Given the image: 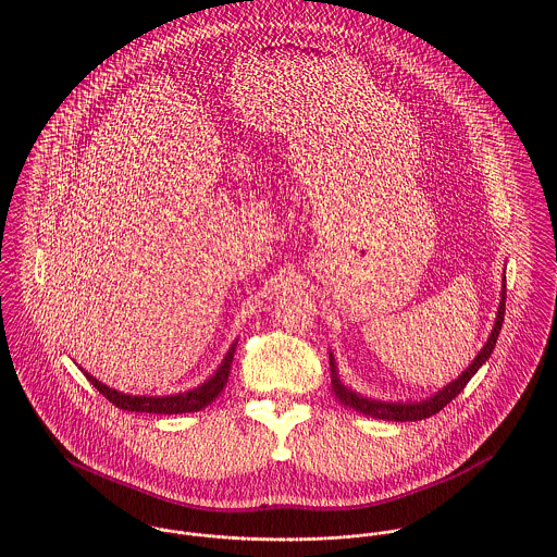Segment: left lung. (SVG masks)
I'll list each match as a JSON object with an SVG mask.
<instances>
[{"label":"left lung","mask_w":557,"mask_h":557,"mask_svg":"<svg viewBox=\"0 0 557 557\" xmlns=\"http://www.w3.org/2000/svg\"><path fill=\"white\" fill-rule=\"evenodd\" d=\"M504 313H506V289H502V302H499V309H497V319H495V325H493V332L488 336V341L484 343V347L478 351L476 360L470 364V369L459 377L455 380L453 384H448L442 393H437L435 397L429 398V400H422V403H382V400H369V398L360 397L351 391H347L341 380L336 377V369H334V362H332V356H330V369H332V393L336 395V398L349 407V409H356L364 416H371V418H382V420H395V422H407V420H422V418H429V416H435L440 409H444L453 398L457 395H461V391L468 386V382L476 375L478 369L484 364V360L491 356L495 343H497V336H499V330H502V323H504Z\"/></svg>","instance_id":"8db88e82"}]
</instances>
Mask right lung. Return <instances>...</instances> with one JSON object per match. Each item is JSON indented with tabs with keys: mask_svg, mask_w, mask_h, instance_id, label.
I'll list each match as a JSON object with an SVG mask.
<instances>
[{
	"mask_svg": "<svg viewBox=\"0 0 557 557\" xmlns=\"http://www.w3.org/2000/svg\"><path fill=\"white\" fill-rule=\"evenodd\" d=\"M234 351H236V343L227 351V356H225L223 364L219 367L216 375H212L203 386H199L195 391H188L184 395H171V397H131V395H122V393L100 384L89 373H85V377L102 397L109 398L120 409L141 411V413H188V411L203 409L206 405H210L214 398L221 395V391L225 388V384L230 380V371H232V362H234Z\"/></svg>",
	"mask_w": 557,
	"mask_h": 557,
	"instance_id": "obj_1",
	"label": "right lung"
}]
</instances>
